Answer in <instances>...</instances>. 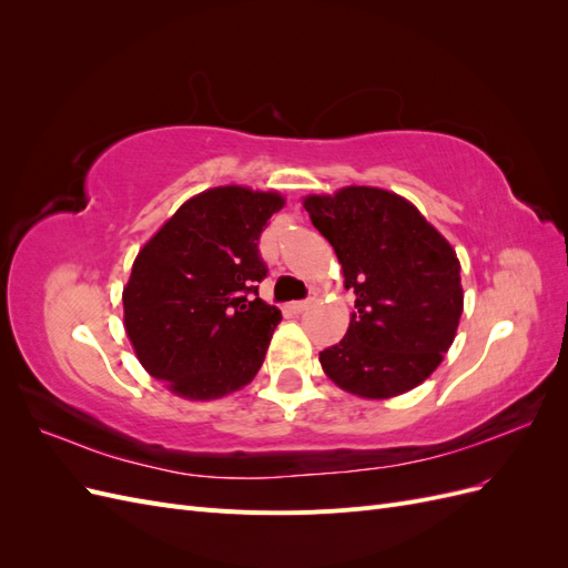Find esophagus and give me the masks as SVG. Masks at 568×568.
Wrapping results in <instances>:
<instances>
[{
	"label": "esophagus",
	"mask_w": 568,
	"mask_h": 568,
	"mask_svg": "<svg viewBox=\"0 0 568 568\" xmlns=\"http://www.w3.org/2000/svg\"><path fill=\"white\" fill-rule=\"evenodd\" d=\"M313 303H315V294L307 296L305 301H294V303H291V311H294V313H305Z\"/></svg>",
	"instance_id": "obj_1"
}]
</instances>
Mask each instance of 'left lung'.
Segmentation results:
<instances>
[{
    "label": "left lung",
    "instance_id": "left-lung-1",
    "mask_svg": "<svg viewBox=\"0 0 568 568\" xmlns=\"http://www.w3.org/2000/svg\"><path fill=\"white\" fill-rule=\"evenodd\" d=\"M355 291L351 326L320 353L322 369L359 398H390L422 384L448 353L462 315L453 246L398 194L346 186L303 201Z\"/></svg>",
    "mask_w": 568,
    "mask_h": 568
}]
</instances>
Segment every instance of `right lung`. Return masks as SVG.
I'll return each instance as SVG.
<instances>
[{
    "mask_svg": "<svg viewBox=\"0 0 568 568\" xmlns=\"http://www.w3.org/2000/svg\"><path fill=\"white\" fill-rule=\"evenodd\" d=\"M284 199L217 186L182 203L140 251L123 291L144 369L189 400H213L261 369L282 313L257 298L261 234Z\"/></svg>",
    "mask_w": 568,
    "mask_h": 568,
    "instance_id": "1",
    "label": "right lung"
}]
</instances>
